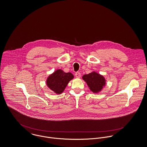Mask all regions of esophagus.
<instances>
[{"label":"esophagus","instance_id":"esophagus-1","mask_svg":"<svg viewBox=\"0 0 147 147\" xmlns=\"http://www.w3.org/2000/svg\"><path fill=\"white\" fill-rule=\"evenodd\" d=\"M75 76H76V77H77V78H79L80 77V76H81V74H80V72H76V74H75Z\"/></svg>","mask_w":147,"mask_h":147}]
</instances>
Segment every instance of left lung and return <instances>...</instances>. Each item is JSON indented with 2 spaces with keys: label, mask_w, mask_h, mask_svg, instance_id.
I'll return each instance as SVG.
<instances>
[{
  "label": "left lung",
  "mask_w": 147,
  "mask_h": 147,
  "mask_svg": "<svg viewBox=\"0 0 147 147\" xmlns=\"http://www.w3.org/2000/svg\"><path fill=\"white\" fill-rule=\"evenodd\" d=\"M82 78L86 82L90 90L93 93L101 91L105 85L106 80L104 77L94 71L84 75Z\"/></svg>",
  "instance_id": "8db88e82"
}]
</instances>
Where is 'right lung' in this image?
<instances>
[{
	"label": "right lung",
	"mask_w": 147,
	"mask_h": 147,
	"mask_svg": "<svg viewBox=\"0 0 147 147\" xmlns=\"http://www.w3.org/2000/svg\"><path fill=\"white\" fill-rule=\"evenodd\" d=\"M74 78L71 73H65L58 69L47 79L46 84L51 90L57 94L61 93L65 90L69 82Z\"/></svg>",
	"instance_id": "obj_1"
}]
</instances>
